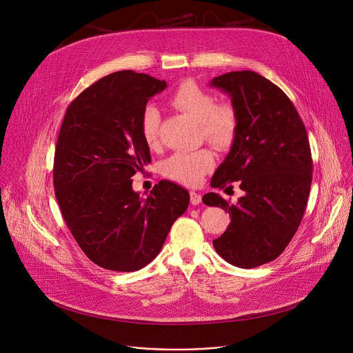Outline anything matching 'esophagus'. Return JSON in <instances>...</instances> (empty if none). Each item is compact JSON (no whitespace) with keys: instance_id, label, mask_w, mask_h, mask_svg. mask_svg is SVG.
Instances as JSON below:
<instances>
[{"instance_id":"1","label":"esophagus","mask_w":353,"mask_h":353,"mask_svg":"<svg viewBox=\"0 0 353 353\" xmlns=\"http://www.w3.org/2000/svg\"><path fill=\"white\" fill-rule=\"evenodd\" d=\"M201 201H203V196H201L198 192H195V191H191V192H190V203H191L192 205L201 204Z\"/></svg>"}]
</instances>
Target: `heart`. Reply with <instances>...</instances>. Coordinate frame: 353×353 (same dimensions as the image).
<instances>
[{
	"label": "heart",
	"instance_id": "obj_1",
	"mask_svg": "<svg viewBox=\"0 0 353 353\" xmlns=\"http://www.w3.org/2000/svg\"><path fill=\"white\" fill-rule=\"evenodd\" d=\"M170 105L199 124L201 134L210 143L225 148L237 131V113L229 103H216V97L192 81L183 82L170 96ZM161 116L155 106H148L141 117V135L148 146L158 142ZM214 157L207 149L195 152H179L163 162V174L196 185L212 168Z\"/></svg>",
	"mask_w": 353,
	"mask_h": 353
}]
</instances>
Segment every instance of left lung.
Listing matches in <instances>:
<instances>
[{"mask_svg":"<svg viewBox=\"0 0 353 353\" xmlns=\"http://www.w3.org/2000/svg\"><path fill=\"white\" fill-rule=\"evenodd\" d=\"M210 86L228 93L237 113L232 148L211 185L239 181L244 191L236 205L216 192L203 196L230 215L229 228L212 243L229 264L256 268L281 256L303 218L313 177L306 127L283 90L257 72H228Z\"/></svg>","mask_w":353,"mask_h":353,"instance_id":"left-lung-1","label":"left lung"}]
</instances>
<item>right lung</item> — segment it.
<instances>
[{"label": "right lung", "instance_id": "obj_1", "mask_svg": "<svg viewBox=\"0 0 353 353\" xmlns=\"http://www.w3.org/2000/svg\"><path fill=\"white\" fill-rule=\"evenodd\" d=\"M168 86L119 71L86 88L68 106L54 155V191L64 221L99 267L134 272L155 260L188 191L162 180L145 198L131 177L150 162L141 135L148 100Z\"/></svg>", "mask_w": 353, "mask_h": 353}]
</instances>
